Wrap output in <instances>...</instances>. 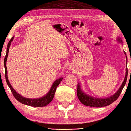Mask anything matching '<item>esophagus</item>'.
Returning <instances> with one entry per match:
<instances>
[{
    "instance_id": "34e87169",
    "label": "esophagus",
    "mask_w": 131,
    "mask_h": 131,
    "mask_svg": "<svg viewBox=\"0 0 131 131\" xmlns=\"http://www.w3.org/2000/svg\"><path fill=\"white\" fill-rule=\"evenodd\" d=\"M69 70H71V71H72V68H70Z\"/></svg>"
}]
</instances>
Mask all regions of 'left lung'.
<instances>
[{"instance_id": "8db88e82", "label": "left lung", "mask_w": 131, "mask_h": 131, "mask_svg": "<svg viewBox=\"0 0 131 131\" xmlns=\"http://www.w3.org/2000/svg\"><path fill=\"white\" fill-rule=\"evenodd\" d=\"M117 41L118 42L122 43V40L120 37H117ZM124 53L125 55H126V52H125L124 51ZM127 68H126V75H125L124 79V81L122 82L120 88H119V89L117 90V91L114 94H113V95H112L111 96L108 97L106 98H97L94 97L93 96H91V95H89V94H87L86 93H85V92L82 91V89H81L80 83H78V84H77V97H78L79 101L82 102L83 104L87 105V106L94 107H105L107 106V105H109L111 104L112 102H114L115 101H116L117 99L119 97L121 93L122 89L124 88V87L126 85V81H127Z\"/></svg>"}]
</instances>
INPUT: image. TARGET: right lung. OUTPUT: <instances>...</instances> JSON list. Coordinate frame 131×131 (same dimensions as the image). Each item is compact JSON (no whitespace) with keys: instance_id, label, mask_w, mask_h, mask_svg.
<instances>
[{"instance_id":"add662e5","label":"right lung","mask_w":131,"mask_h":131,"mask_svg":"<svg viewBox=\"0 0 131 131\" xmlns=\"http://www.w3.org/2000/svg\"><path fill=\"white\" fill-rule=\"evenodd\" d=\"M14 38L13 37L12 39L10 40L7 45V52L6 55H5V57L4 58V67H5V79H6L7 84L8 86L9 87V88L10 89L11 92L13 94L14 97L19 102H20V103L23 104L30 105V106L32 107H44L46 106L49 104V103H50L52 101L53 98L54 97L55 92H56V89H57V87L58 86L59 84H60V82L62 81V77H60V78L57 79L56 81H54V83L52 85L51 88H50V90L49 91V92H47V94H46L43 96L39 98H36V99H30V98H26L25 97H23L22 95H21L20 94L17 93L16 91H15V89L12 88V86L11 85V84H10L9 79H8V76H7V69L6 66V62L7 60V57L8 54H9V48L10 46L11 43L13 41Z\"/></svg>"}]
</instances>
